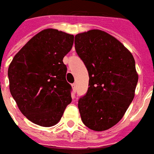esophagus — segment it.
I'll list each match as a JSON object with an SVG mask.
<instances>
[{
    "mask_svg": "<svg viewBox=\"0 0 154 154\" xmlns=\"http://www.w3.org/2000/svg\"><path fill=\"white\" fill-rule=\"evenodd\" d=\"M72 87L73 91L76 92V90H77V85H76V83H72Z\"/></svg>",
    "mask_w": 154,
    "mask_h": 154,
    "instance_id": "esophagus-1",
    "label": "esophagus"
}]
</instances>
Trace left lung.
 Instances as JSON below:
<instances>
[{
	"label": "left lung",
	"mask_w": 154,
	"mask_h": 154,
	"mask_svg": "<svg viewBox=\"0 0 154 154\" xmlns=\"http://www.w3.org/2000/svg\"><path fill=\"white\" fill-rule=\"evenodd\" d=\"M75 50L89 73V87L78 100L83 123L102 131L122 118L138 82L134 57L118 40L98 29L75 36Z\"/></svg>",
	"instance_id": "obj_1"
}]
</instances>
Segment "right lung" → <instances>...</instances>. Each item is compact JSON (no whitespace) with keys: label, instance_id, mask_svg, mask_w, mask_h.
Segmentation results:
<instances>
[{"label":"right lung","instance_id":"right-lung-1","mask_svg":"<svg viewBox=\"0 0 154 154\" xmlns=\"http://www.w3.org/2000/svg\"><path fill=\"white\" fill-rule=\"evenodd\" d=\"M73 40V35L45 29L28 41L9 66L11 95L23 114L36 125L54 126L72 102L63 59Z\"/></svg>","mask_w":154,"mask_h":154}]
</instances>
